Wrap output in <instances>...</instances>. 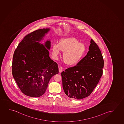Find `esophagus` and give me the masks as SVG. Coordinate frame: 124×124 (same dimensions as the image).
Here are the masks:
<instances>
[{
    "label": "esophagus",
    "instance_id": "1",
    "mask_svg": "<svg viewBox=\"0 0 124 124\" xmlns=\"http://www.w3.org/2000/svg\"><path fill=\"white\" fill-rule=\"evenodd\" d=\"M63 70V67H59V72H61Z\"/></svg>",
    "mask_w": 124,
    "mask_h": 124
}]
</instances>
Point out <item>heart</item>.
Instances as JSON below:
<instances>
[{"instance_id":"heart-1","label":"heart","mask_w":124,"mask_h":124,"mask_svg":"<svg viewBox=\"0 0 124 124\" xmlns=\"http://www.w3.org/2000/svg\"><path fill=\"white\" fill-rule=\"evenodd\" d=\"M85 46L73 37L62 39L59 43H54L52 48L53 57L57 59L61 51L64 52L63 59L68 65L78 63L85 52Z\"/></svg>"}]
</instances>
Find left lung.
<instances>
[{
	"label": "left lung",
	"instance_id": "8db88e82",
	"mask_svg": "<svg viewBox=\"0 0 124 124\" xmlns=\"http://www.w3.org/2000/svg\"><path fill=\"white\" fill-rule=\"evenodd\" d=\"M89 51L76 66L61 72L65 94L72 99L87 97L95 88L103 74L104 61L98 46L91 40Z\"/></svg>",
	"mask_w": 124,
	"mask_h": 124
}]
</instances>
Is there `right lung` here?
Listing matches in <instances>:
<instances>
[{
    "instance_id": "1",
    "label": "right lung",
    "mask_w": 124,
    "mask_h": 124,
    "mask_svg": "<svg viewBox=\"0 0 124 124\" xmlns=\"http://www.w3.org/2000/svg\"><path fill=\"white\" fill-rule=\"evenodd\" d=\"M50 31L42 29L27 35L14 53L12 75L22 92L29 97L42 95L50 79L59 72L57 63L49 57L50 41L39 43Z\"/></svg>"
}]
</instances>
